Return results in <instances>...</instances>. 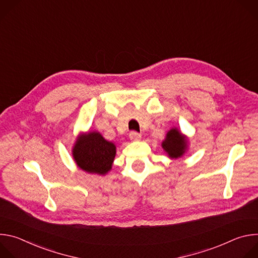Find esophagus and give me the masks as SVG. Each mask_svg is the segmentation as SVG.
<instances>
[{
    "label": "esophagus",
    "mask_w": 258,
    "mask_h": 258,
    "mask_svg": "<svg viewBox=\"0 0 258 258\" xmlns=\"http://www.w3.org/2000/svg\"><path fill=\"white\" fill-rule=\"evenodd\" d=\"M141 138H142L141 134H139L137 132H131L130 133V139L133 140V141H139V140H141Z\"/></svg>",
    "instance_id": "esophagus-1"
}]
</instances>
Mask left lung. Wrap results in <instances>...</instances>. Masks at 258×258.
<instances>
[{"label":"left lung","instance_id":"8db88e82","mask_svg":"<svg viewBox=\"0 0 258 258\" xmlns=\"http://www.w3.org/2000/svg\"><path fill=\"white\" fill-rule=\"evenodd\" d=\"M187 139L177 128H171L162 142L161 146L168 157L176 159L181 157L187 150Z\"/></svg>","mask_w":258,"mask_h":258}]
</instances>
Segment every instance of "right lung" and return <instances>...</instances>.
<instances>
[{
  "instance_id": "1",
  "label": "right lung",
  "mask_w": 258,
  "mask_h": 258,
  "mask_svg": "<svg viewBox=\"0 0 258 258\" xmlns=\"http://www.w3.org/2000/svg\"><path fill=\"white\" fill-rule=\"evenodd\" d=\"M115 154V145L98 132L81 135L72 149V156L81 169L102 175L111 169Z\"/></svg>"
}]
</instances>
